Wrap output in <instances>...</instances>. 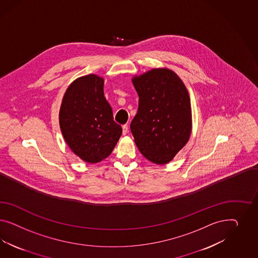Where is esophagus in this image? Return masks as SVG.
I'll return each instance as SVG.
<instances>
[{
    "instance_id": "1",
    "label": "esophagus",
    "mask_w": 258,
    "mask_h": 258,
    "mask_svg": "<svg viewBox=\"0 0 258 258\" xmlns=\"http://www.w3.org/2000/svg\"><path fill=\"white\" fill-rule=\"evenodd\" d=\"M127 133H128V126L127 125H123V134L125 135V134H127Z\"/></svg>"
}]
</instances>
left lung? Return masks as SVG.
Masks as SVG:
<instances>
[{"label": "left lung", "mask_w": 258, "mask_h": 258, "mask_svg": "<svg viewBox=\"0 0 258 258\" xmlns=\"http://www.w3.org/2000/svg\"><path fill=\"white\" fill-rule=\"evenodd\" d=\"M139 107L131 124L134 142L143 156L166 164L187 143L192 132V110L187 89L178 75L154 68L134 76Z\"/></svg>", "instance_id": "left-lung-1"}]
</instances>
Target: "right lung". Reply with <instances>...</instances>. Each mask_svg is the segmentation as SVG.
<instances>
[{
    "instance_id": "1",
    "label": "right lung",
    "mask_w": 258,
    "mask_h": 258,
    "mask_svg": "<svg viewBox=\"0 0 258 258\" xmlns=\"http://www.w3.org/2000/svg\"><path fill=\"white\" fill-rule=\"evenodd\" d=\"M104 78L91 74L77 78L63 95L59 126L71 150L95 164L108 158L122 134L104 96Z\"/></svg>"
}]
</instances>
